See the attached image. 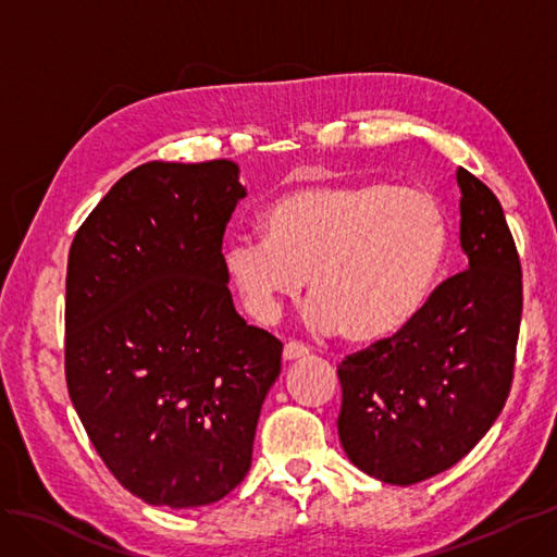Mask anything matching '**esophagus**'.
<instances>
[{
    "label": "esophagus",
    "mask_w": 557,
    "mask_h": 557,
    "mask_svg": "<svg viewBox=\"0 0 557 557\" xmlns=\"http://www.w3.org/2000/svg\"><path fill=\"white\" fill-rule=\"evenodd\" d=\"M305 358H309V348L305 344H299V342L285 344V348H283V360L285 362H297V360H305Z\"/></svg>",
    "instance_id": "obj_1"
}]
</instances>
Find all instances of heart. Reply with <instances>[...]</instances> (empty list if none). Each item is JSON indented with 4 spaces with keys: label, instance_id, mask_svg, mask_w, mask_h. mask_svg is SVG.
Here are the masks:
<instances>
[{
    "label": "heart",
    "instance_id": "1",
    "mask_svg": "<svg viewBox=\"0 0 557 557\" xmlns=\"http://www.w3.org/2000/svg\"><path fill=\"white\" fill-rule=\"evenodd\" d=\"M264 237L225 246L227 281L260 323L301 288L318 330L352 344L387 339L423 309L448 248L442 201L423 188L318 183L285 193L260 215Z\"/></svg>",
    "mask_w": 557,
    "mask_h": 557
}]
</instances>
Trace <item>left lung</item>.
Returning a JSON list of instances; mask_svg holds the SVG:
<instances>
[{
  "instance_id": "obj_1",
  "label": "left lung",
  "mask_w": 557,
  "mask_h": 557,
  "mask_svg": "<svg viewBox=\"0 0 557 557\" xmlns=\"http://www.w3.org/2000/svg\"><path fill=\"white\" fill-rule=\"evenodd\" d=\"M467 269L446 278L391 339L348 356L336 418L348 460L391 485L460 462L511 391L522 276L499 199L458 170Z\"/></svg>"
}]
</instances>
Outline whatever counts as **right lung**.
Masks as SVG:
<instances>
[{"mask_svg": "<svg viewBox=\"0 0 557 557\" xmlns=\"http://www.w3.org/2000/svg\"><path fill=\"white\" fill-rule=\"evenodd\" d=\"M246 197L230 160L146 162L76 232L64 372L99 458L153 507L223 499L250 469L283 344L246 325L223 234Z\"/></svg>", "mask_w": 557, "mask_h": 557, "instance_id": "1", "label": "right lung"}]
</instances>
